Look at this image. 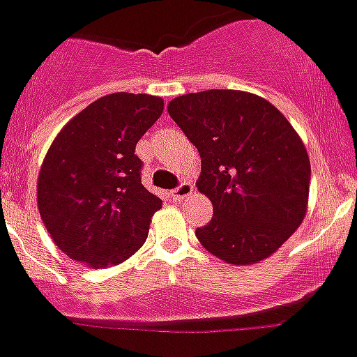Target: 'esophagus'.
Wrapping results in <instances>:
<instances>
[{
  "instance_id": "34e87169",
  "label": "esophagus",
  "mask_w": 357,
  "mask_h": 357,
  "mask_svg": "<svg viewBox=\"0 0 357 357\" xmlns=\"http://www.w3.org/2000/svg\"><path fill=\"white\" fill-rule=\"evenodd\" d=\"M192 191H195V185H192L191 182H184V184H181L176 189H173L169 195H172V198L175 199V202H182V199L189 198V196L192 195Z\"/></svg>"
}]
</instances>
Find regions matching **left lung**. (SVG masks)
Returning a JSON list of instances; mask_svg holds the SVG:
<instances>
[{"mask_svg":"<svg viewBox=\"0 0 357 357\" xmlns=\"http://www.w3.org/2000/svg\"><path fill=\"white\" fill-rule=\"evenodd\" d=\"M168 114L202 158L196 182L213 205L196 238L229 264L277 252L305 219L310 159L300 135L270 101L233 89L178 96Z\"/></svg>","mask_w":357,"mask_h":357,"instance_id":"left-lung-1","label":"left lung"}]
</instances>
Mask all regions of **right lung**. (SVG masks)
Listing matches in <instances>:
<instances>
[{"label":"right lung","instance_id":"1","mask_svg":"<svg viewBox=\"0 0 357 357\" xmlns=\"http://www.w3.org/2000/svg\"><path fill=\"white\" fill-rule=\"evenodd\" d=\"M165 101L114 93L75 115L54 138L38 175V210L50 238L71 259L107 268L145 243L161 199L144 188L138 140Z\"/></svg>","mask_w":357,"mask_h":357}]
</instances>
